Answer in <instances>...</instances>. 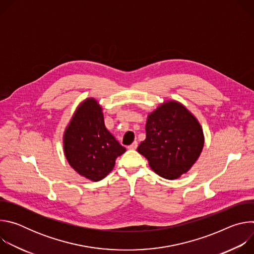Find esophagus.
I'll return each mask as SVG.
<instances>
[{
	"label": "esophagus",
	"instance_id": "1",
	"mask_svg": "<svg viewBox=\"0 0 254 254\" xmlns=\"http://www.w3.org/2000/svg\"><path fill=\"white\" fill-rule=\"evenodd\" d=\"M129 150H135L136 148H137V141L136 140H134L131 144H130V146H128L127 147Z\"/></svg>",
	"mask_w": 254,
	"mask_h": 254
}]
</instances>
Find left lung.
<instances>
[{"instance_id":"obj_1","label":"left lung","mask_w":254,"mask_h":254,"mask_svg":"<svg viewBox=\"0 0 254 254\" xmlns=\"http://www.w3.org/2000/svg\"><path fill=\"white\" fill-rule=\"evenodd\" d=\"M146 134L137 152L149 161L154 172L169 180L188 172L204 146L200 124L176 101L162 104L148 117Z\"/></svg>"}]
</instances>
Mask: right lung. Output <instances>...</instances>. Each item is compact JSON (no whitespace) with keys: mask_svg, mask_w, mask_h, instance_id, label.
Returning <instances> with one entry per match:
<instances>
[{"mask_svg":"<svg viewBox=\"0 0 254 254\" xmlns=\"http://www.w3.org/2000/svg\"><path fill=\"white\" fill-rule=\"evenodd\" d=\"M64 152L69 165L78 174L99 181L112 172L126 148L106 129L101 107L88 98L77 108L66 128Z\"/></svg>","mask_w":254,"mask_h":254,"instance_id":"add662e5","label":"right lung"}]
</instances>
